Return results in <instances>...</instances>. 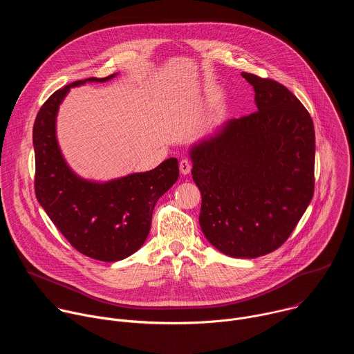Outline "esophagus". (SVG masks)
Here are the masks:
<instances>
[{"mask_svg": "<svg viewBox=\"0 0 354 354\" xmlns=\"http://www.w3.org/2000/svg\"><path fill=\"white\" fill-rule=\"evenodd\" d=\"M179 169H180V172H182L183 175L190 174V171H192V162H190L187 158H183V160L179 162Z\"/></svg>", "mask_w": 354, "mask_h": 354, "instance_id": "esophagus-1", "label": "esophagus"}]
</instances>
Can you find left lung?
Returning <instances> with one entry per match:
<instances>
[{
  "mask_svg": "<svg viewBox=\"0 0 354 354\" xmlns=\"http://www.w3.org/2000/svg\"><path fill=\"white\" fill-rule=\"evenodd\" d=\"M241 75L255 89L258 111L196 144L192 175L209 242L232 258H258L287 241L314 196L315 130L284 85Z\"/></svg>",
  "mask_w": 354,
  "mask_h": 354,
  "instance_id": "obj_1",
  "label": "left lung"
}]
</instances>
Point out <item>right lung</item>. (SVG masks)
<instances>
[{
	"label": "right lung",
	"mask_w": 354,
	"mask_h": 354,
	"mask_svg": "<svg viewBox=\"0 0 354 354\" xmlns=\"http://www.w3.org/2000/svg\"><path fill=\"white\" fill-rule=\"evenodd\" d=\"M56 91L41 105L33 124L35 193L40 206L64 238L82 255L102 262L122 261L141 248L151 228L157 200L179 178L176 158L156 169L106 183L78 178L66 164L56 138V116L71 86Z\"/></svg>",
	"instance_id": "1"
}]
</instances>
